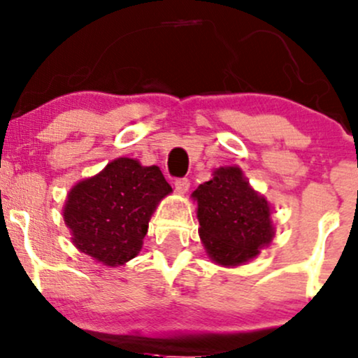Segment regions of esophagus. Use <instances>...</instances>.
I'll return each mask as SVG.
<instances>
[{"instance_id":"esophagus-1","label":"esophagus","mask_w":358,"mask_h":358,"mask_svg":"<svg viewBox=\"0 0 358 358\" xmlns=\"http://www.w3.org/2000/svg\"><path fill=\"white\" fill-rule=\"evenodd\" d=\"M174 187H176V191L180 192V194H186V192L189 191V179H186V178L176 179Z\"/></svg>"}]
</instances>
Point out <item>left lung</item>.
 <instances>
[{"instance_id": "left-lung-1", "label": "left lung", "mask_w": 358, "mask_h": 358, "mask_svg": "<svg viewBox=\"0 0 358 358\" xmlns=\"http://www.w3.org/2000/svg\"><path fill=\"white\" fill-rule=\"evenodd\" d=\"M206 253L221 266H239L259 255L275 236L271 208L239 167H220L192 192Z\"/></svg>"}]
</instances>
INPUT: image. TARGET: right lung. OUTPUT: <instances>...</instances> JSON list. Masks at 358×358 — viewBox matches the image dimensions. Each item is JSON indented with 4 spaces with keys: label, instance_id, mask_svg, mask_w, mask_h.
Here are the masks:
<instances>
[{
    "label": "right lung",
    "instance_id": "right-lung-1",
    "mask_svg": "<svg viewBox=\"0 0 358 358\" xmlns=\"http://www.w3.org/2000/svg\"><path fill=\"white\" fill-rule=\"evenodd\" d=\"M171 192L157 166L119 157L70 189L63 220L82 253L105 266H119L138 255L150 216Z\"/></svg>",
    "mask_w": 358,
    "mask_h": 358
}]
</instances>
